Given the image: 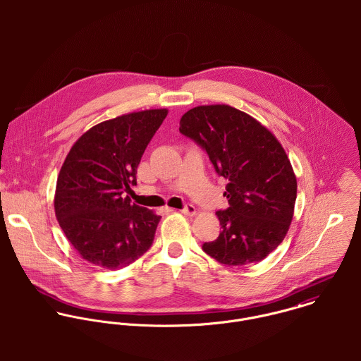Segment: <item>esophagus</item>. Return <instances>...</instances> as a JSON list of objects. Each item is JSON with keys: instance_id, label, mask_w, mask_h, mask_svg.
Segmentation results:
<instances>
[{"instance_id": "obj_1", "label": "esophagus", "mask_w": 361, "mask_h": 361, "mask_svg": "<svg viewBox=\"0 0 361 361\" xmlns=\"http://www.w3.org/2000/svg\"><path fill=\"white\" fill-rule=\"evenodd\" d=\"M180 212H183L185 215H190V216H193V215H196V207L192 206V204H188V206H185L183 209H180Z\"/></svg>"}]
</instances>
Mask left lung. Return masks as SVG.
I'll use <instances>...</instances> for the list:
<instances>
[{"instance_id":"left-lung-1","label":"left lung","mask_w":361,"mask_h":361,"mask_svg":"<svg viewBox=\"0 0 361 361\" xmlns=\"http://www.w3.org/2000/svg\"><path fill=\"white\" fill-rule=\"evenodd\" d=\"M179 132L209 157L216 173L228 179L229 207L216 211L222 228L203 245L225 265L258 262L285 239L295 211L298 182L278 139L249 114L226 104L189 109Z\"/></svg>"}]
</instances>
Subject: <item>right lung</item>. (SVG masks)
<instances>
[{
  "instance_id": "add662e5",
  "label": "right lung",
  "mask_w": 361,
  "mask_h": 361,
  "mask_svg": "<svg viewBox=\"0 0 361 361\" xmlns=\"http://www.w3.org/2000/svg\"><path fill=\"white\" fill-rule=\"evenodd\" d=\"M166 108L130 112L83 133L66 155L55 188V215L80 257L106 269L143 256L161 219L130 204V185Z\"/></svg>"
}]
</instances>
